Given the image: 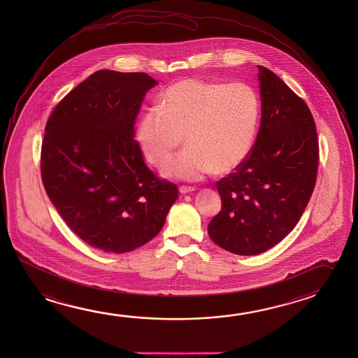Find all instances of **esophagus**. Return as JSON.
I'll return each instance as SVG.
<instances>
[{
	"instance_id": "obj_1",
	"label": "esophagus",
	"mask_w": 358,
	"mask_h": 358,
	"mask_svg": "<svg viewBox=\"0 0 358 358\" xmlns=\"http://www.w3.org/2000/svg\"><path fill=\"white\" fill-rule=\"evenodd\" d=\"M194 187H191V186H181L180 187V192L182 194H189V192H194Z\"/></svg>"
}]
</instances>
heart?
Listing matches in <instances>:
<instances>
[{
  "label": "heart",
  "mask_w": 358,
  "mask_h": 358,
  "mask_svg": "<svg viewBox=\"0 0 358 358\" xmlns=\"http://www.w3.org/2000/svg\"><path fill=\"white\" fill-rule=\"evenodd\" d=\"M261 117L255 88L243 83L187 78L142 115L137 140L153 164H164L186 137L188 147L164 166L166 176L197 181L238 169L252 151Z\"/></svg>",
  "instance_id": "heart-1"
}]
</instances>
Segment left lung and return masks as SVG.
Instances as JSON below:
<instances>
[{"mask_svg": "<svg viewBox=\"0 0 358 358\" xmlns=\"http://www.w3.org/2000/svg\"><path fill=\"white\" fill-rule=\"evenodd\" d=\"M262 117L246 161L216 182L221 211L208 235L226 251L255 256L294 229L316 185L318 141L308 106L272 71L258 66Z\"/></svg>", "mask_w": 358, "mask_h": 358, "instance_id": "left-lung-1", "label": "left lung"}]
</instances>
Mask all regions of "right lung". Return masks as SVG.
I'll list each match as a JSON object with an SVG mask.
<instances>
[{"label": "right lung", "mask_w": 358, "mask_h": 358, "mask_svg": "<svg viewBox=\"0 0 358 358\" xmlns=\"http://www.w3.org/2000/svg\"><path fill=\"white\" fill-rule=\"evenodd\" d=\"M156 85L145 72L96 71L46 123L45 189L67 226L105 252H129L152 240L178 199L176 185L147 167L134 138L143 97Z\"/></svg>", "instance_id": "obj_1"}]
</instances>
